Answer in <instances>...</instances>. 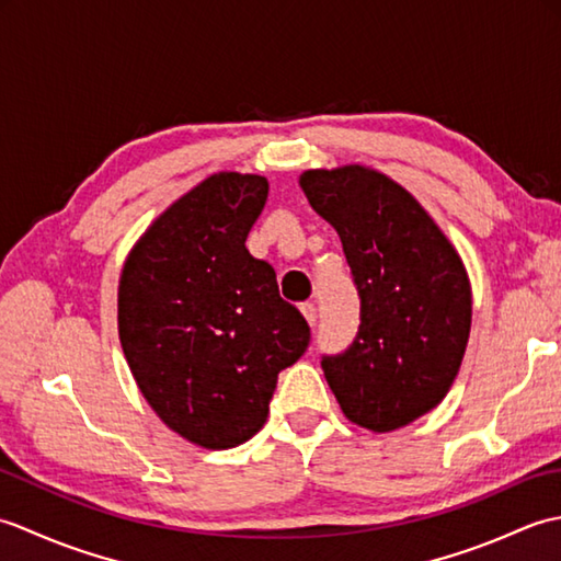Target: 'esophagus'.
I'll list each match as a JSON object with an SVG mask.
<instances>
[{
  "mask_svg": "<svg viewBox=\"0 0 561 561\" xmlns=\"http://www.w3.org/2000/svg\"><path fill=\"white\" fill-rule=\"evenodd\" d=\"M301 313H304V318L308 320V325H316V320H318V308H316L313 304H304V306H301Z\"/></svg>",
  "mask_w": 561,
  "mask_h": 561,
  "instance_id": "34e87169",
  "label": "esophagus"
}]
</instances>
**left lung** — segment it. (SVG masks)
<instances>
[{
    "label": "left lung",
    "mask_w": 561,
    "mask_h": 561,
    "mask_svg": "<svg viewBox=\"0 0 561 561\" xmlns=\"http://www.w3.org/2000/svg\"><path fill=\"white\" fill-rule=\"evenodd\" d=\"M311 207L340 233L362 299L347 352L323 356L340 410L374 434L420 420L456 380L472 323L458 250L408 190L362 163L299 178Z\"/></svg>",
    "instance_id": "8db88e82"
}]
</instances>
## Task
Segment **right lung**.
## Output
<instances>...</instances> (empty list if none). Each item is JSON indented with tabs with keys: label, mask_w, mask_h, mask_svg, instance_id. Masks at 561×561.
<instances>
[{
	"label": "right lung",
	"mask_w": 561,
	"mask_h": 561,
	"mask_svg": "<svg viewBox=\"0 0 561 561\" xmlns=\"http://www.w3.org/2000/svg\"><path fill=\"white\" fill-rule=\"evenodd\" d=\"M267 193L265 175L211 173L149 224L123 265L129 371L159 420L202 448L253 438L279 371L311 340L272 265L245 248Z\"/></svg>",
	"instance_id": "obj_1"
}]
</instances>
